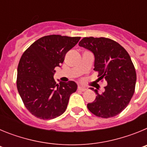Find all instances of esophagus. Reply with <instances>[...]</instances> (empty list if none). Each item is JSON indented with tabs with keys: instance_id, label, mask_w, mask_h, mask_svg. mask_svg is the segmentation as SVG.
<instances>
[{
	"instance_id": "34e87169",
	"label": "esophagus",
	"mask_w": 147,
	"mask_h": 147,
	"mask_svg": "<svg viewBox=\"0 0 147 147\" xmlns=\"http://www.w3.org/2000/svg\"><path fill=\"white\" fill-rule=\"evenodd\" d=\"M77 90H80V91H85V90H86V88H84V87L79 86L77 88Z\"/></svg>"
}]
</instances>
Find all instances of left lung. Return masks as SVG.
Listing matches in <instances>:
<instances>
[{
	"instance_id": "8db88e82",
	"label": "left lung",
	"mask_w": 147,
	"mask_h": 147,
	"mask_svg": "<svg viewBox=\"0 0 147 147\" xmlns=\"http://www.w3.org/2000/svg\"><path fill=\"white\" fill-rule=\"evenodd\" d=\"M93 53L94 71L98 81H106L105 91L88 104V110L98 117L108 119L121 113L134 94L136 72L127 51L117 42L106 37H84L79 43Z\"/></svg>"
}]
</instances>
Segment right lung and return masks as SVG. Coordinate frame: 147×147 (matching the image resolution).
I'll return each instance as SVG.
<instances>
[{
    "label": "right lung",
    "mask_w": 147,
    "mask_h": 147,
    "mask_svg": "<svg viewBox=\"0 0 147 147\" xmlns=\"http://www.w3.org/2000/svg\"><path fill=\"white\" fill-rule=\"evenodd\" d=\"M80 37L52 34L36 40L24 51L18 67L17 88L23 104L35 117L49 120L65 111L77 85L73 81L56 84L54 69Z\"/></svg>",
    "instance_id": "add662e5"
}]
</instances>
